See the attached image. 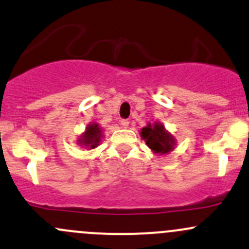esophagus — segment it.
Listing matches in <instances>:
<instances>
[{"instance_id": "34e87169", "label": "esophagus", "mask_w": 249, "mask_h": 249, "mask_svg": "<svg viewBox=\"0 0 249 249\" xmlns=\"http://www.w3.org/2000/svg\"><path fill=\"white\" fill-rule=\"evenodd\" d=\"M129 124L130 122L127 119H123L122 122H120V125H122V127H124V129H127V127H129Z\"/></svg>"}]
</instances>
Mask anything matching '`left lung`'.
Wrapping results in <instances>:
<instances>
[{"label": "left lung", "instance_id": "8db88e82", "mask_svg": "<svg viewBox=\"0 0 249 249\" xmlns=\"http://www.w3.org/2000/svg\"><path fill=\"white\" fill-rule=\"evenodd\" d=\"M141 137L145 141L146 145L159 155L171 153L175 146V138L158 122L143 127L141 130Z\"/></svg>", "mask_w": 249, "mask_h": 249}]
</instances>
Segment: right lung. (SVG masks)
<instances>
[{"instance_id":"obj_1","label":"right lung","mask_w":249,"mask_h":249,"mask_svg":"<svg viewBox=\"0 0 249 249\" xmlns=\"http://www.w3.org/2000/svg\"><path fill=\"white\" fill-rule=\"evenodd\" d=\"M103 136V129L96 123H93L87 125L86 131L80 136L77 143L88 149H94L100 144Z\"/></svg>"}]
</instances>
